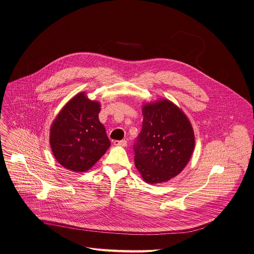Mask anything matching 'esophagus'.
<instances>
[{
	"mask_svg": "<svg viewBox=\"0 0 254 254\" xmlns=\"http://www.w3.org/2000/svg\"><path fill=\"white\" fill-rule=\"evenodd\" d=\"M113 143L114 145H116V146H123V147L127 146V140H115Z\"/></svg>",
	"mask_w": 254,
	"mask_h": 254,
	"instance_id": "34e87169",
	"label": "esophagus"
}]
</instances>
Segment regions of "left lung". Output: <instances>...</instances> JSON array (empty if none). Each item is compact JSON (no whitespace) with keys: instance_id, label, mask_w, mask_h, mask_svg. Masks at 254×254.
<instances>
[{"instance_id":"8db88e82","label":"left lung","mask_w":254,"mask_h":254,"mask_svg":"<svg viewBox=\"0 0 254 254\" xmlns=\"http://www.w3.org/2000/svg\"><path fill=\"white\" fill-rule=\"evenodd\" d=\"M142 114V128L133 144L135 167L147 183L169 181L192 156V126L186 115L166 99L145 104Z\"/></svg>"}]
</instances>
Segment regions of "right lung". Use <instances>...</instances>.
Listing matches in <instances>:
<instances>
[{"label":"right lung","mask_w":254,"mask_h":254,"mask_svg":"<svg viewBox=\"0 0 254 254\" xmlns=\"http://www.w3.org/2000/svg\"><path fill=\"white\" fill-rule=\"evenodd\" d=\"M99 112L100 104L82 92L63 107L53 123L51 147L65 169L86 171L110 147L106 129L98 119Z\"/></svg>","instance_id":"obj_1"}]
</instances>
